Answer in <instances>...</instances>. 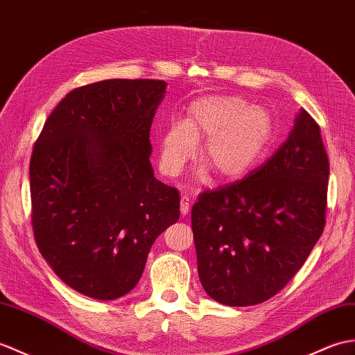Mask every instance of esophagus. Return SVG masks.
I'll return each mask as SVG.
<instances>
[{
	"instance_id": "34e87169",
	"label": "esophagus",
	"mask_w": 355,
	"mask_h": 355,
	"mask_svg": "<svg viewBox=\"0 0 355 355\" xmlns=\"http://www.w3.org/2000/svg\"><path fill=\"white\" fill-rule=\"evenodd\" d=\"M189 209H191V200H189L187 195H183V196H181V200H180V211H181V215L186 216L187 213H189Z\"/></svg>"
}]
</instances>
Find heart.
<instances>
[{
	"label": "heart",
	"mask_w": 355,
	"mask_h": 355,
	"mask_svg": "<svg viewBox=\"0 0 355 355\" xmlns=\"http://www.w3.org/2000/svg\"><path fill=\"white\" fill-rule=\"evenodd\" d=\"M274 122L261 107H246L236 96H204L189 105L183 122L171 123L162 137L160 163L178 175L204 140L200 157L220 180L248 172L269 146Z\"/></svg>",
	"instance_id": "heart-1"
}]
</instances>
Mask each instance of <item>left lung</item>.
Segmentation results:
<instances>
[{
  "instance_id": "obj_1",
  "label": "left lung",
  "mask_w": 355,
  "mask_h": 355,
  "mask_svg": "<svg viewBox=\"0 0 355 355\" xmlns=\"http://www.w3.org/2000/svg\"><path fill=\"white\" fill-rule=\"evenodd\" d=\"M328 175L320 128L302 109L265 163L198 196L192 232L198 275L210 298L254 306L291 282L324 232Z\"/></svg>"
}]
</instances>
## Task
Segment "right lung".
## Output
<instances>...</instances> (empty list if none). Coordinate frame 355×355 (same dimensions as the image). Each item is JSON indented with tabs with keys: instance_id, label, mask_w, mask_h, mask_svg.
I'll list each match as a JSON object with an SVG mask.
<instances>
[{
	"instance_id": "add662e5",
	"label": "right lung",
	"mask_w": 355,
	"mask_h": 355,
	"mask_svg": "<svg viewBox=\"0 0 355 355\" xmlns=\"http://www.w3.org/2000/svg\"><path fill=\"white\" fill-rule=\"evenodd\" d=\"M163 80H104L71 90L30 160L31 224L63 283L95 300L137 284L155 239L180 218V192L154 177L150 130Z\"/></svg>"
}]
</instances>
